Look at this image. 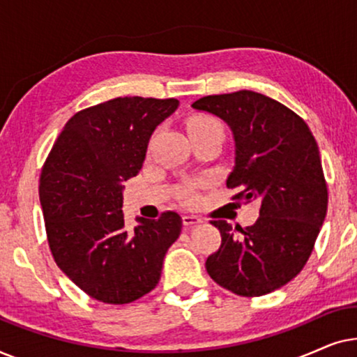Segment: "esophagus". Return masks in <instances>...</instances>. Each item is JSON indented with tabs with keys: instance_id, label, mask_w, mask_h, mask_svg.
<instances>
[{
	"instance_id": "obj_1",
	"label": "esophagus",
	"mask_w": 357,
	"mask_h": 357,
	"mask_svg": "<svg viewBox=\"0 0 357 357\" xmlns=\"http://www.w3.org/2000/svg\"><path fill=\"white\" fill-rule=\"evenodd\" d=\"M182 221H183L185 227H193V226H197V224L203 222L202 219H199L198 216H193V214H187V216H183Z\"/></svg>"
}]
</instances>
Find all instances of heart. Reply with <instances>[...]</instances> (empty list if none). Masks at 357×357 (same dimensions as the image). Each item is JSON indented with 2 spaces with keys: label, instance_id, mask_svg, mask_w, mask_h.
<instances>
[{
  "label": "heart",
  "instance_id": "1",
  "mask_svg": "<svg viewBox=\"0 0 357 357\" xmlns=\"http://www.w3.org/2000/svg\"><path fill=\"white\" fill-rule=\"evenodd\" d=\"M199 128H221V125H219V121L216 119H213V116L195 115L188 121V131L199 130ZM180 197H182L185 203H195V202H197V193H195V188L192 187V185H188V187H183L182 193H180Z\"/></svg>",
  "mask_w": 357,
  "mask_h": 357
}]
</instances>
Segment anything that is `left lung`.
Here are the masks:
<instances>
[{"instance_id":"1","label":"left lung","mask_w":357,"mask_h":357,"mask_svg":"<svg viewBox=\"0 0 357 357\" xmlns=\"http://www.w3.org/2000/svg\"><path fill=\"white\" fill-rule=\"evenodd\" d=\"M195 110L226 121L236 144L227 187L237 199H260L253 226L211 221L221 247L208 257V275L234 294L265 296L299 275L326 216L328 192L317 141L299 115L253 91L206 96Z\"/></svg>"}]
</instances>
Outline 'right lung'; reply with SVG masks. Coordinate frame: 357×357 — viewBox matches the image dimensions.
<instances>
[{
  "instance_id": "1",
  "label": "right lung",
  "mask_w": 357,
  "mask_h": 357,
  "mask_svg": "<svg viewBox=\"0 0 357 357\" xmlns=\"http://www.w3.org/2000/svg\"><path fill=\"white\" fill-rule=\"evenodd\" d=\"M177 99L116 97L73 115L43 164L38 195L60 270L105 304H128L160 280L164 257L182 231L177 213L136 218L125 229L123 182L143 167L151 135Z\"/></svg>"
}]
</instances>
